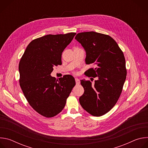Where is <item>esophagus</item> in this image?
I'll return each mask as SVG.
<instances>
[{
	"label": "esophagus",
	"mask_w": 148,
	"mask_h": 148,
	"mask_svg": "<svg viewBox=\"0 0 148 148\" xmlns=\"http://www.w3.org/2000/svg\"><path fill=\"white\" fill-rule=\"evenodd\" d=\"M75 80L76 84H79V83H80V81H79V79L78 78H75Z\"/></svg>",
	"instance_id": "1"
}]
</instances>
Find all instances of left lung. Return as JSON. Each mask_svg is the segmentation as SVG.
<instances>
[{"mask_svg":"<svg viewBox=\"0 0 148 148\" xmlns=\"http://www.w3.org/2000/svg\"><path fill=\"white\" fill-rule=\"evenodd\" d=\"M75 38L86 52V64L95 67L88 70L87 74L97 78L94 84L81 80L84 92L79 103L91 115L102 116L114 107L122 92L126 76L123 53L108 35L87 32L78 33Z\"/></svg>","mask_w":148,"mask_h":148,"instance_id":"1","label":"left lung"}]
</instances>
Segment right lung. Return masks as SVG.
I'll return each mask as SVG.
<instances>
[{
	"label": "right lung",
	"instance_id": "add662e5",
	"mask_svg": "<svg viewBox=\"0 0 148 148\" xmlns=\"http://www.w3.org/2000/svg\"><path fill=\"white\" fill-rule=\"evenodd\" d=\"M75 34H48L34 39L20 59V87L30 106L45 117H53L63 110L75 85L71 75L58 80L50 75L54 66L61 64L62 53Z\"/></svg>",
	"mask_w": 148,
	"mask_h": 148
}]
</instances>
